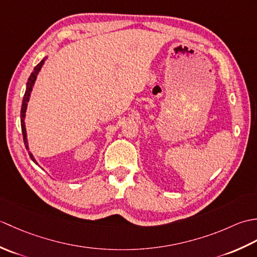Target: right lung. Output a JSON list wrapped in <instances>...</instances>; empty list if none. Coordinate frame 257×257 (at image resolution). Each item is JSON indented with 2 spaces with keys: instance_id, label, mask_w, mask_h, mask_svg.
Masks as SVG:
<instances>
[{
  "instance_id": "obj_1",
  "label": "right lung",
  "mask_w": 257,
  "mask_h": 257,
  "mask_svg": "<svg viewBox=\"0 0 257 257\" xmlns=\"http://www.w3.org/2000/svg\"><path fill=\"white\" fill-rule=\"evenodd\" d=\"M47 59V56H45L44 58L42 59V61L38 63L34 70H33L31 76L29 77V80H27L26 83V90H25V94L23 97V102H22V108H21V127H22V134H23V140H24V145H25V148L26 150L29 151V155L31 157V159L33 160V162H35L36 165H38L37 161L35 160L34 156H33L32 152L30 151V147H29V141H27V134H26V127H25V112H26V109H27V103H29L30 100V97L32 94V90H33V87H34L35 84V80L37 78V75L40 73V70L42 69L43 65H44L45 61Z\"/></svg>"
}]
</instances>
